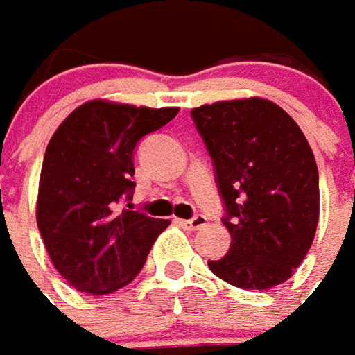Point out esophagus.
Listing matches in <instances>:
<instances>
[{
	"label": "esophagus",
	"mask_w": 355,
	"mask_h": 355,
	"mask_svg": "<svg viewBox=\"0 0 355 355\" xmlns=\"http://www.w3.org/2000/svg\"><path fill=\"white\" fill-rule=\"evenodd\" d=\"M178 225H182L187 230H199L207 225V218L201 215L193 216V218H178Z\"/></svg>",
	"instance_id": "esophagus-1"
}]
</instances>
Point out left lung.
Wrapping results in <instances>:
<instances>
[{
  "mask_svg": "<svg viewBox=\"0 0 355 355\" xmlns=\"http://www.w3.org/2000/svg\"><path fill=\"white\" fill-rule=\"evenodd\" d=\"M213 158L230 250L209 270L240 289L287 282L315 240L320 195L315 154L291 116L263 97L191 109Z\"/></svg>",
  "mask_w": 355,
  "mask_h": 355,
  "instance_id": "left-lung-1",
  "label": "left lung"
}]
</instances>
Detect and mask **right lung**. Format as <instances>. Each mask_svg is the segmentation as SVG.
<instances>
[{
  "instance_id": "add662e5",
  "label": "right lung",
  "mask_w": 355,
  "mask_h": 355,
  "mask_svg": "<svg viewBox=\"0 0 355 355\" xmlns=\"http://www.w3.org/2000/svg\"><path fill=\"white\" fill-rule=\"evenodd\" d=\"M178 111L94 99L76 107L52 135L40 170L37 225L56 272L73 289L107 295L128 285L170 227L166 218L119 205L135 187L137 142Z\"/></svg>"
}]
</instances>
